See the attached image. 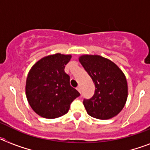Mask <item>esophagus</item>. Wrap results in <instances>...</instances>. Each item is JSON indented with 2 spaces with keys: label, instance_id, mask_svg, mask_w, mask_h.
I'll return each mask as SVG.
<instances>
[{
  "label": "esophagus",
  "instance_id": "1",
  "mask_svg": "<svg viewBox=\"0 0 150 150\" xmlns=\"http://www.w3.org/2000/svg\"><path fill=\"white\" fill-rule=\"evenodd\" d=\"M76 89H77V91H79V92H81V87L79 86H78L76 87Z\"/></svg>",
  "mask_w": 150,
  "mask_h": 150
}]
</instances>
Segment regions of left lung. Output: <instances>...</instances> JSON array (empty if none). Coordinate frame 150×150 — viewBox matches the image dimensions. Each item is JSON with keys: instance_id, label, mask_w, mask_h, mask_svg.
<instances>
[{"instance_id": "8db88e82", "label": "left lung", "mask_w": 150, "mask_h": 150, "mask_svg": "<svg viewBox=\"0 0 150 150\" xmlns=\"http://www.w3.org/2000/svg\"><path fill=\"white\" fill-rule=\"evenodd\" d=\"M79 61L95 86L93 96L83 100L87 113L99 120L114 117L123 109L128 98L125 74L112 61L100 55H84Z\"/></svg>"}]
</instances>
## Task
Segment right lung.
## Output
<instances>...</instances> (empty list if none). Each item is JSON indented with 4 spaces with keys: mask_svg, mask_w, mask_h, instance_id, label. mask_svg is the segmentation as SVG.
Here are the masks:
<instances>
[{
    "mask_svg": "<svg viewBox=\"0 0 150 150\" xmlns=\"http://www.w3.org/2000/svg\"><path fill=\"white\" fill-rule=\"evenodd\" d=\"M71 55L57 53L46 56L34 64L26 80L25 92L33 110L46 119L66 114L71 103L80 95L70 85V76L64 72Z\"/></svg>",
    "mask_w": 150,
    "mask_h": 150,
    "instance_id": "add662e5",
    "label": "right lung"
}]
</instances>
